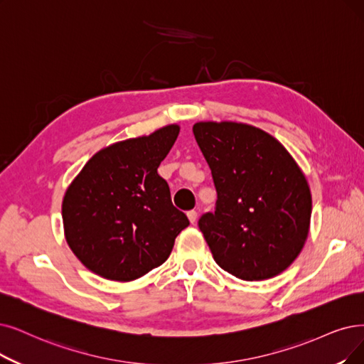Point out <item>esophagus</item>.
<instances>
[{
  "label": "esophagus",
  "mask_w": 364,
  "mask_h": 364,
  "mask_svg": "<svg viewBox=\"0 0 364 364\" xmlns=\"http://www.w3.org/2000/svg\"><path fill=\"white\" fill-rule=\"evenodd\" d=\"M186 216H188V220H190L191 224H196V221H197V212L196 210H190L186 213Z\"/></svg>",
  "instance_id": "1"
}]
</instances>
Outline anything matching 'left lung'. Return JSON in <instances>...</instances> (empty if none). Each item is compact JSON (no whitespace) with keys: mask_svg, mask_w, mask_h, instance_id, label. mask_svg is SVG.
<instances>
[{"mask_svg":"<svg viewBox=\"0 0 364 364\" xmlns=\"http://www.w3.org/2000/svg\"><path fill=\"white\" fill-rule=\"evenodd\" d=\"M216 188L198 227L216 264L243 281L282 273L306 242L312 198L294 158L269 133L239 122L193 127Z\"/></svg>","mask_w":364,"mask_h":364,"instance_id":"obj_1","label":"left lung"}]
</instances>
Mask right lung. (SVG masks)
Wrapping results in <instances>:
<instances>
[{"label":"right lung","instance_id":"right-lung-1","mask_svg":"<svg viewBox=\"0 0 364 364\" xmlns=\"http://www.w3.org/2000/svg\"><path fill=\"white\" fill-rule=\"evenodd\" d=\"M171 124L149 136L98 151L67 188L63 223L82 264L110 281L128 282L161 266L190 225L173 206L158 167L179 134Z\"/></svg>","mask_w":364,"mask_h":364}]
</instances>
